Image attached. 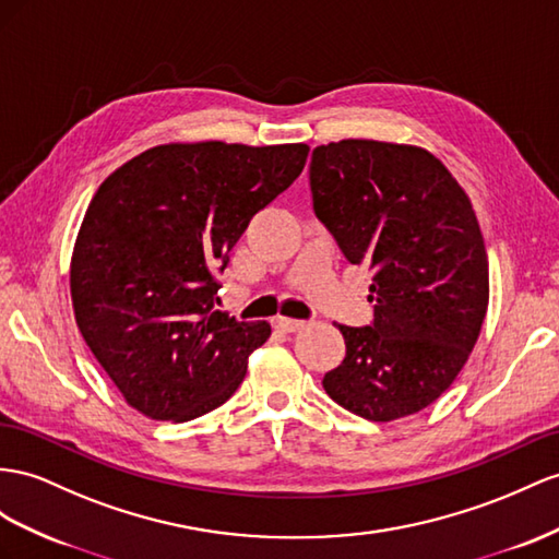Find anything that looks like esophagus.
<instances>
[{"mask_svg": "<svg viewBox=\"0 0 559 559\" xmlns=\"http://www.w3.org/2000/svg\"><path fill=\"white\" fill-rule=\"evenodd\" d=\"M305 325H307L305 321H297V319H285V317L274 319V328H278V331H283V333H297V331H302Z\"/></svg>", "mask_w": 559, "mask_h": 559, "instance_id": "34e87169", "label": "esophagus"}]
</instances>
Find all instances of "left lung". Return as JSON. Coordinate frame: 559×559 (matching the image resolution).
<instances>
[{
	"mask_svg": "<svg viewBox=\"0 0 559 559\" xmlns=\"http://www.w3.org/2000/svg\"><path fill=\"white\" fill-rule=\"evenodd\" d=\"M311 195L352 264H364L373 325H337L347 354L328 370L335 404L373 423L413 416L469 359L489 307L477 214L439 157L411 143L342 139L313 148Z\"/></svg>",
	"mask_w": 559,
	"mask_h": 559,
	"instance_id": "8db88e82",
	"label": "left lung"
}]
</instances>
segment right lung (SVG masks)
<instances>
[{
	"label": "right lung",
	"instance_id": "add662e5",
	"mask_svg": "<svg viewBox=\"0 0 559 559\" xmlns=\"http://www.w3.org/2000/svg\"><path fill=\"white\" fill-rule=\"evenodd\" d=\"M307 143H163L98 186L70 260L80 333L151 420L219 408L271 325L214 309L217 269L257 212L302 175Z\"/></svg>",
	"mask_w": 559,
	"mask_h": 559
}]
</instances>
